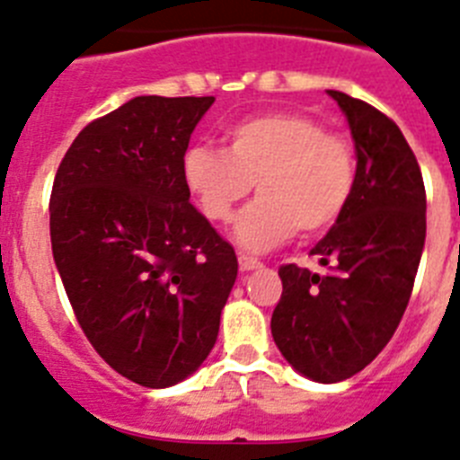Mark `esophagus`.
Returning a JSON list of instances; mask_svg holds the SVG:
<instances>
[{
    "instance_id": "34e87169",
    "label": "esophagus",
    "mask_w": 460,
    "mask_h": 460,
    "mask_svg": "<svg viewBox=\"0 0 460 460\" xmlns=\"http://www.w3.org/2000/svg\"><path fill=\"white\" fill-rule=\"evenodd\" d=\"M238 266H241V271H257V269H261V261L254 260V257H248V254H241L238 257Z\"/></svg>"
}]
</instances>
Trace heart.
Instances as JSON below:
<instances>
[{"label": "heart", "mask_w": 460, "mask_h": 460, "mask_svg": "<svg viewBox=\"0 0 460 460\" xmlns=\"http://www.w3.org/2000/svg\"><path fill=\"white\" fill-rule=\"evenodd\" d=\"M226 149L196 145L182 158L189 194L210 222H229L257 182L260 199L234 229L248 252H266L337 224L355 187V152L315 119L276 111L245 119L224 135Z\"/></svg>", "instance_id": "obj_1"}]
</instances>
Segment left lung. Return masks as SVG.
Wrapping results in <instances>:
<instances>
[{"instance_id": "obj_1", "label": "left lung", "mask_w": 460, "mask_h": 460, "mask_svg": "<svg viewBox=\"0 0 460 460\" xmlns=\"http://www.w3.org/2000/svg\"><path fill=\"white\" fill-rule=\"evenodd\" d=\"M327 93L353 137V196L311 250L323 276L280 266L271 334L302 376L337 384L367 367L402 320L426 243V187L395 121L346 93Z\"/></svg>"}]
</instances>
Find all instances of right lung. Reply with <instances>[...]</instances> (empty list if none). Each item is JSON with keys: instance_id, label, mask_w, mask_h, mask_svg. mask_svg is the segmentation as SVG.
<instances>
[{"instance_id": "right-lung-1", "label": "right lung", "mask_w": 460, "mask_h": 460, "mask_svg": "<svg viewBox=\"0 0 460 460\" xmlns=\"http://www.w3.org/2000/svg\"><path fill=\"white\" fill-rule=\"evenodd\" d=\"M206 98L137 95L76 135L51 191V245L81 330L121 376L168 388L217 341L229 243L189 203L182 158Z\"/></svg>"}]
</instances>
